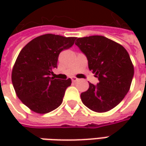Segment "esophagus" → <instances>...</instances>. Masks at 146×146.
I'll use <instances>...</instances> for the list:
<instances>
[{
    "label": "esophagus",
    "instance_id": "obj_1",
    "mask_svg": "<svg viewBox=\"0 0 146 146\" xmlns=\"http://www.w3.org/2000/svg\"><path fill=\"white\" fill-rule=\"evenodd\" d=\"M71 80L73 82H76L78 80V79H77L76 77H75V76H73V77H71Z\"/></svg>",
    "mask_w": 146,
    "mask_h": 146
}]
</instances>
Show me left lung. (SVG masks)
Segmentation results:
<instances>
[{
    "instance_id": "left-lung-1",
    "label": "left lung",
    "mask_w": 146,
    "mask_h": 146,
    "mask_svg": "<svg viewBox=\"0 0 146 146\" xmlns=\"http://www.w3.org/2000/svg\"><path fill=\"white\" fill-rule=\"evenodd\" d=\"M76 44L87 57L88 68L99 83H89L80 94L82 102L98 113L107 112L121 102L129 91L134 67L129 54L120 44L102 36L77 38Z\"/></svg>"
}]
</instances>
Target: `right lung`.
<instances>
[{"label": "right lung", "instance_id": "obj_1", "mask_svg": "<svg viewBox=\"0 0 146 146\" xmlns=\"http://www.w3.org/2000/svg\"><path fill=\"white\" fill-rule=\"evenodd\" d=\"M76 37L44 34L27 43L15 61L11 79L15 93L29 109L46 114L62 102L71 80L51 77L57 68L59 53L70 48Z\"/></svg>", "mask_w": 146, "mask_h": 146}]
</instances>
